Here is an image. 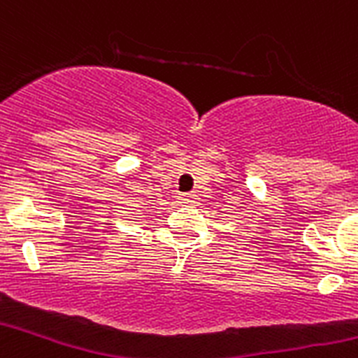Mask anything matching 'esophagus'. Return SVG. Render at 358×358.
Returning <instances> with one entry per match:
<instances>
[{
	"label": "esophagus",
	"mask_w": 358,
	"mask_h": 358,
	"mask_svg": "<svg viewBox=\"0 0 358 358\" xmlns=\"http://www.w3.org/2000/svg\"><path fill=\"white\" fill-rule=\"evenodd\" d=\"M178 203L183 204V206H197V199L199 197L196 194H178Z\"/></svg>",
	"instance_id": "34e87169"
}]
</instances>
